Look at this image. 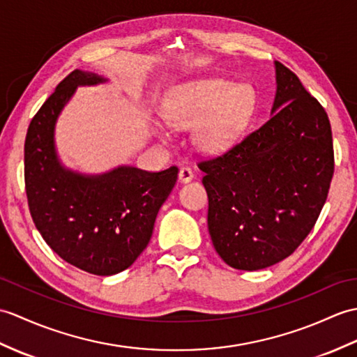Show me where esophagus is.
<instances>
[{
  "instance_id": "34e87169",
  "label": "esophagus",
  "mask_w": 357,
  "mask_h": 357,
  "mask_svg": "<svg viewBox=\"0 0 357 357\" xmlns=\"http://www.w3.org/2000/svg\"><path fill=\"white\" fill-rule=\"evenodd\" d=\"M193 178H195V173L190 167H182L179 170V181L182 182V184H184V182H190Z\"/></svg>"
}]
</instances>
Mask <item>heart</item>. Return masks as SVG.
Masks as SVG:
<instances>
[{
  "label": "heart",
  "instance_id": "heart-1",
  "mask_svg": "<svg viewBox=\"0 0 357 357\" xmlns=\"http://www.w3.org/2000/svg\"><path fill=\"white\" fill-rule=\"evenodd\" d=\"M252 111V93L248 86H234L223 79H206L182 86L176 102L167 114L175 128H199L197 143L210 151L233 141ZM162 135L167 134L162 130Z\"/></svg>",
  "mask_w": 357,
  "mask_h": 357
}]
</instances>
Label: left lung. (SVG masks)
Masks as SVG:
<instances>
[{
    "label": "left lung",
    "mask_w": 357,
    "mask_h": 357,
    "mask_svg": "<svg viewBox=\"0 0 357 357\" xmlns=\"http://www.w3.org/2000/svg\"><path fill=\"white\" fill-rule=\"evenodd\" d=\"M275 79L272 117L197 164L214 250L234 269L259 271L291 255L317 223L335 172L326 109L280 62Z\"/></svg>",
    "instance_id": "8db88e82"
}]
</instances>
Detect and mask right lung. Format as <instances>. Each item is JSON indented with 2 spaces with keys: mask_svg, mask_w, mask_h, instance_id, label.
Masks as SVG:
<instances>
[{
  "mask_svg": "<svg viewBox=\"0 0 357 357\" xmlns=\"http://www.w3.org/2000/svg\"><path fill=\"white\" fill-rule=\"evenodd\" d=\"M103 82L94 73L74 70L56 86L30 121L24 179L31 219L47 245L82 271L114 275L146 250L178 167L146 172L120 165L91 176L63 167L54 147L57 117L77 86Z\"/></svg>",
  "mask_w": 357,
  "mask_h": 357,
  "instance_id": "1",
  "label": "right lung"
}]
</instances>
